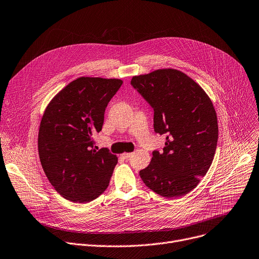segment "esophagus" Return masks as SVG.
Instances as JSON below:
<instances>
[{
    "label": "esophagus",
    "instance_id": "1",
    "mask_svg": "<svg viewBox=\"0 0 259 259\" xmlns=\"http://www.w3.org/2000/svg\"><path fill=\"white\" fill-rule=\"evenodd\" d=\"M131 155H132V153H124L122 156H123V158H125V159H129L130 157H131Z\"/></svg>",
    "mask_w": 259,
    "mask_h": 259
}]
</instances>
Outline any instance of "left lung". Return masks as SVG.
<instances>
[{
	"label": "left lung",
	"instance_id": "1",
	"mask_svg": "<svg viewBox=\"0 0 259 259\" xmlns=\"http://www.w3.org/2000/svg\"><path fill=\"white\" fill-rule=\"evenodd\" d=\"M131 84L154 109L155 132L166 134L163 151L153 152L141 178L162 197H182L199 184L214 157L219 127L212 102L196 81L175 68L134 76Z\"/></svg>",
	"mask_w": 259,
	"mask_h": 259
}]
</instances>
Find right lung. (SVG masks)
I'll list each match as a JSON object with an SVG mask.
<instances>
[{"mask_svg":"<svg viewBox=\"0 0 259 259\" xmlns=\"http://www.w3.org/2000/svg\"><path fill=\"white\" fill-rule=\"evenodd\" d=\"M120 79L79 77L50 101L40 120L38 154L50 183L64 199L88 203L104 193L116 155L94 147Z\"/></svg>","mask_w":259,"mask_h":259,"instance_id":"obj_1","label":"right lung"}]
</instances>
